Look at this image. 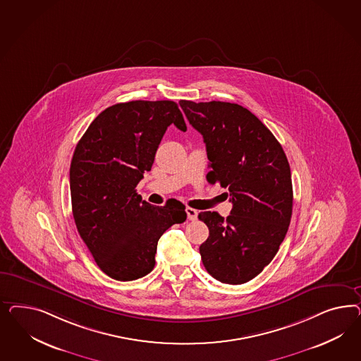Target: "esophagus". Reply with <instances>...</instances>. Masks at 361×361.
<instances>
[{
	"instance_id": "obj_1",
	"label": "esophagus",
	"mask_w": 361,
	"mask_h": 361,
	"mask_svg": "<svg viewBox=\"0 0 361 361\" xmlns=\"http://www.w3.org/2000/svg\"><path fill=\"white\" fill-rule=\"evenodd\" d=\"M185 212L189 221H196L197 216H198V212H197L196 209L189 208V207H188V208L185 209Z\"/></svg>"
}]
</instances>
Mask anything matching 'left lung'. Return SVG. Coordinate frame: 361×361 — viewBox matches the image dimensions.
Wrapping results in <instances>:
<instances>
[{"label":"left lung","mask_w":361,"mask_h":361,"mask_svg":"<svg viewBox=\"0 0 361 361\" xmlns=\"http://www.w3.org/2000/svg\"><path fill=\"white\" fill-rule=\"evenodd\" d=\"M180 106L204 137L209 183L228 188L233 204L226 219L217 212L198 214L209 228L201 259L219 282L246 283L273 261L288 230L293 183L287 157L271 131L240 104L181 100Z\"/></svg>","instance_id":"left-lung-1"}]
</instances>
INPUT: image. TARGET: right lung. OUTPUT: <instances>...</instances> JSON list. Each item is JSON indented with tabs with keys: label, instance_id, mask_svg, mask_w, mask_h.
<instances>
[{
	"label": "right lung",
	"instance_id": "right-lung-1",
	"mask_svg": "<svg viewBox=\"0 0 361 361\" xmlns=\"http://www.w3.org/2000/svg\"><path fill=\"white\" fill-rule=\"evenodd\" d=\"M171 124L186 131L172 100L118 103L99 114L75 147L73 216L95 262L112 279L135 281L151 273L160 237L186 219L185 207L175 198L153 207L136 192Z\"/></svg>",
	"mask_w": 361,
	"mask_h": 361
}]
</instances>
